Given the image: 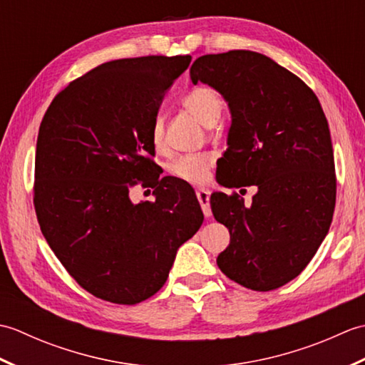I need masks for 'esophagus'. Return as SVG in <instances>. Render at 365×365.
<instances>
[{
	"instance_id": "obj_1",
	"label": "esophagus",
	"mask_w": 365,
	"mask_h": 365,
	"mask_svg": "<svg viewBox=\"0 0 365 365\" xmlns=\"http://www.w3.org/2000/svg\"><path fill=\"white\" fill-rule=\"evenodd\" d=\"M196 196L200 207H202V212L205 215V218H210L212 216V208H210V191L207 188H197L196 190Z\"/></svg>"
}]
</instances>
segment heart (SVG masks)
<instances>
[{"mask_svg": "<svg viewBox=\"0 0 365 365\" xmlns=\"http://www.w3.org/2000/svg\"><path fill=\"white\" fill-rule=\"evenodd\" d=\"M182 103L185 110L190 111L195 118L207 127L215 125L221 118L224 105L221 97L210 88H195L183 97ZM150 141L153 149L165 153L166 139H165V122L161 118H155L150 127ZM213 166V157L208 153H190L178 157L169 170L178 180L188 183H204L208 180V173Z\"/></svg>", "mask_w": 365, "mask_h": 365, "instance_id": "heart-1", "label": "heart"}]
</instances>
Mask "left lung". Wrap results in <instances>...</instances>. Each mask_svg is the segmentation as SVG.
Segmentation results:
<instances>
[{"instance_id": "8db88e82", "label": "left lung", "mask_w": 365, "mask_h": 365, "mask_svg": "<svg viewBox=\"0 0 365 365\" xmlns=\"http://www.w3.org/2000/svg\"><path fill=\"white\" fill-rule=\"evenodd\" d=\"M190 76L229 105L222 187H257L251 205L238 195H212L215 220L230 232L216 263L246 289H279L307 267L332 221L336 168L327 115L312 89L265 54H205Z\"/></svg>"}]
</instances>
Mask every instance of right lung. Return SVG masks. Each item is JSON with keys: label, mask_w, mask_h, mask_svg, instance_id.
<instances>
[{"label": "right lung", "mask_w": 365, "mask_h": 365, "mask_svg": "<svg viewBox=\"0 0 365 365\" xmlns=\"http://www.w3.org/2000/svg\"><path fill=\"white\" fill-rule=\"evenodd\" d=\"M191 63L143 56L105 63L53 98L38 128L34 207L54 255L97 298L138 304L157 293L177 250L202 226L192 188L150 178V127L166 89ZM143 180L153 203L133 205Z\"/></svg>", "instance_id": "obj_1"}]
</instances>
